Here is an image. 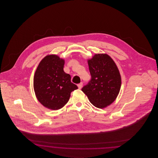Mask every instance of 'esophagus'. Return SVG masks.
Returning a JSON list of instances; mask_svg holds the SVG:
<instances>
[{
    "mask_svg": "<svg viewBox=\"0 0 158 158\" xmlns=\"http://www.w3.org/2000/svg\"><path fill=\"white\" fill-rule=\"evenodd\" d=\"M82 83H79V84L77 85V87H78L79 89H81L82 88Z\"/></svg>",
    "mask_w": 158,
    "mask_h": 158,
    "instance_id": "1",
    "label": "esophagus"
}]
</instances>
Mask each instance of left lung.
I'll list each match as a JSON object with an SVG mask.
<instances>
[{
  "instance_id": "1",
  "label": "left lung",
  "mask_w": 158,
  "mask_h": 158,
  "mask_svg": "<svg viewBox=\"0 0 158 158\" xmlns=\"http://www.w3.org/2000/svg\"><path fill=\"white\" fill-rule=\"evenodd\" d=\"M91 80L82 90L90 103L98 108L111 105L117 97L121 85L119 70L107 54H95L88 60Z\"/></svg>"
}]
</instances>
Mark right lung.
I'll return each mask as SVG.
<instances>
[{
  "label": "right lung",
  "instance_id": "right-lung-1",
  "mask_svg": "<svg viewBox=\"0 0 158 158\" xmlns=\"http://www.w3.org/2000/svg\"><path fill=\"white\" fill-rule=\"evenodd\" d=\"M64 60L50 54L40 62L34 76V89L38 101L44 107L57 110L67 104L77 86L64 70Z\"/></svg>",
  "mask_w": 158,
  "mask_h": 158
}]
</instances>
